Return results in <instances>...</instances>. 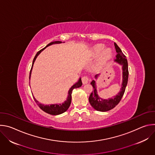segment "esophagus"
<instances>
[{"mask_svg":"<svg viewBox=\"0 0 155 155\" xmlns=\"http://www.w3.org/2000/svg\"><path fill=\"white\" fill-rule=\"evenodd\" d=\"M81 80H82V82L83 84H86L88 83V81H89V77L86 75V76H84L82 77L81 78Z\"/></svg>","mask_w":155,"mask_h":155,"instance_id":"1","label":"esophagus"}]
</instances>
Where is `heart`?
Instances as JSON below:
<instances>
[{"label":"heart","instance_id":"1","mask_svg":"<svg viewBox=\"0 0 155 155\" xmlns=\"http://www.w3.org/2000/svg\"><path fill=\"white\" fill-rule=\"evenodd\" d=\"M104 50V46L103 45H101V44H99V45H96L94 48L93 52H94V54L95 55H98L101 53H102ZM112 54V51L110 49L105 50L104 53V54L102 57V61H107L108 59H109L110 58H111Z\"/></svg>","mask_w":155,"mask_h":155}]
</instances>
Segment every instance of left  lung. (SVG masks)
Here are the masks:
<instances>
[{
  "mask_svg": "<svg viewBox=\"0 0 155 155\" xmlns=\"http://www.w3.org/2000/svg\"><path fill=\"white\" fill-rule=\"evenodd\" d=\"M115 47L116 51L117 53L116 55L115 61L118 64L122 65L123 68V83L121 85V88L120 93L114 96V98H110L108 99H102L99 97L97 95V92L96 90V82L94 80H93L91 82V84L93 86L94 91L91 93L89 97V102L91 106L97 111L100 112H107L108 110L114 108L116 105L118 104V103L121 100L125 92L126 87L128 81V76H129V71H128V64L127 59L126 58V56L123 53L122 51L120 48V47L115 43ZM98 75L95 76L96 78H97Z\"/></svg>",
  "mask_w": 155,
  "mask_h": 155,
  "instance_id": "left-lung-1",
  "label": "left lung"
}]
</instances>
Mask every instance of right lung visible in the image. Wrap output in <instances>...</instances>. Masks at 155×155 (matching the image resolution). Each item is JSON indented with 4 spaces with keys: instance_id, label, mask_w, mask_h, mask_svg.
Returning <instances> with one entry per match:
<instances>
[{
    "instance_id": "1",
    "label": "right lung",
    "mask_w": 155,
    "mask_h": 155,
    "mask_svg": "<svg viewBox=\"0 0 155 155\" xmlns=\"http://www.w3.org/2000/svg\"><path fill=\"white\" fill-rule=\"evenodd\" d=\"M61 43V41H56L51 42L49 44H48V45L46 46V47H48V46H50L51 45H53V44H54V43ZM46 47L43 48V49H41L40 51H38L37 53V54H35V57L34 58L33 62H32V68H31V71H30V74H29V80H30V77H31V71H32V66H33V64L34 63V61H35L36 58L41 53V51H42ZM81 85H82L81 80V78H80L78 81L77 83H76L75 84H74L71 87V89L69 90V93H68V97L67 98V100H66L62 104H59V105L58 104H52V105H43V104H40L35 99V97H34V99L35 102H36V104L38 105V107L43 110V111H44V112L48 114L53 115H59V114H61L65 112V111H67V110L70 107V105H71V99H72V93L73 90L75 89V88H77V87H79L81 86Z\"/></svg>"
}]
</instances>
